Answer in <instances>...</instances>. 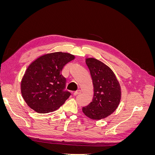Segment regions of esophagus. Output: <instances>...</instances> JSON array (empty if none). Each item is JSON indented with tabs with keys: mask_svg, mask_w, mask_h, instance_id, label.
<instances>
[{
	"mask_svg": "<svg viewBox=\"0 0 155 155\" xmlns=\"http://www.w3.org/2000/svg\"><path fill=\"white\" fill-rule=\"evenodd\" d=\"M81 94V91H77L75 92H74V96H77L78 94Z\"/></svg>",
	"mask_w": 155,
	"mask_h": 155,
	"instance_id": "34e87169",
	"label": "esophagus"
}]
</instances>
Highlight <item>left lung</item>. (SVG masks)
<instances>
[{
    "label": "left lung",
    "instance_id": "obj_1",
    "mask_svg": "<svg viewBox=\"0 0 155 155\" xmlns=\"http://www.w3.org/2000/svg\"><path fill=\"white\" fill-rule=\"evenodd\" d=\"M94 87L92 101L83 107L89 118L98 120L107 118L116 110L121 100V87L113 71L95 58H87Z\"/></svg>",
    "mask_w": 155,
    "mask_h": 155
}]
</instances>
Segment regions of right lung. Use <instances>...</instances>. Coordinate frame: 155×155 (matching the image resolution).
<instances>
[{
  "instance_id": "1",
  "label": "right lung",
  "mask_w": 155,
  "mask_h": 155,
  "mask_svg": "<svg viewBox=\"0 0 155 155\" xmlns=\"http://www.w3.org/2000/svg\"><path fill=\"white\" fill-rule=\"evenodd\" d=\"M74 58L72 54L58 51L41 55L29 65L22 77L21 90L31 109L48 113L64 104L71 94L64 91L66 79L61 71Z\"/></svg>"
}]
</instances>
